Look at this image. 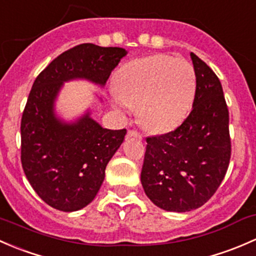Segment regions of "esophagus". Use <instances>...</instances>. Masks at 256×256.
I'll list each match as a JSON object with an SVG mask.
<instances>
[{
  "instance_id": "1",
  "label": "esophagus",
  "mask_w": 256,
  "mask_h": 256,
  "mask_svg": "<svg viewBox=\"0 0 256 256\" xmlns=\"http://www.w3.org/2000/svg\"><path fill=\"white\" fill-rule=\"evenodd\" d=\"M128 136H134V138H136V139H142L140 134H139L136 130H134V129H129Z\"/></svg>"
}]
</instances>
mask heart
Here are the masks:
<instances>
[{"label": "heart", "mask_w": 256, "mask_h": 256, "mask_svg": "<svg viewBox=\"0 0 256 256\" xmlns=\"http://www.w3.org/2000/svg\"><path fill=\"white\" fill-rule=\"evenodd\" d=\"M117 110L136 107L138 120L154 133L178 127L187 117L197 91L191 62L166 54L139 58L123 65L113 80Z\"/></svg>", "instance_id": "heart-1"}]
</instances>
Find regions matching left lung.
<instances>
[{
	"label": "left lung",
	"mask_w": 256,
	"mask_h": 256,
	"mask_svg": "<svg viewBox=\"0 0 256 256\" xmlns=\"http://www.w3.org/2000/svg\"><path fill=\"white\" fill-rule=\"evenodd\" d=\"M197 76L192 110L175 130L146 138L142 185L155 206L188 212L204 204L230 160L229 112L220 78L191 52Z\"/></svg>",
	"instance_id": "1"
}]
</instances>
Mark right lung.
I'll list each match as a JSON object with an SVG mask.
<instances>
[{
    "label": "right lung",
    "instance_id": "add662e5",
    "mask_svg": "<svg viewBox=\"0 0 256 256\" xmlns=\"http://www.w3.org/2000/svg\"><path fill=\"white\" fill-rule=\"evenodd\" d=\"M126 55L117 46L80 44L55 58L32 86L20 120V162L36 194L55 210L74 212L92 202L127 133L101 127L90 112L62 122L54 113L58 94L75 78L104 86Z\"/></svg>",
    "mask_w": 256,
    "mask_h": 256
}]
</instances>
